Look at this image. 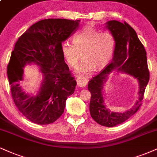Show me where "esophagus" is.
Returning a JSON list of instances; mask_svg holds the SVG:
<instances>
[{
    "mask_svg": "<svg viewBox=\"0 0 157 157\" xmlns=\"http://www.w3.org/2000/svg\"><path fill=\"white\" fill-rule=\"evenodd\" d=\"M88 80L86 78V77L80 76L77 78V85H78V86L82 87V88H84V87L87 85V83H88Z\"/></svg>",
    "mask_w": 157,
    "mask_h": 157,
    "instance_id": "34e87169",
    "label": "esophagus"
}]
</instances>
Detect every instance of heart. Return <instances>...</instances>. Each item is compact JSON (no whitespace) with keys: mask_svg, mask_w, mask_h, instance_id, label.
Segmentation results:
<instances>
[{"mask_svg":"<svg viewBox=\"0 0 157 157\" xmlns=\"http://www.w3.org/2000/svg\"><path fill=\"white\" fill-rule=\"evenodd\" d=\"M73 44L63 41L60 51L64 59L71 67L77 63L82 52V62L75 69L77 73L87 74L101 69L109 63L114 55L116 40L109 32L99 33L95 28L86 27L73 37Z\"/></svg>","mask_w":157,"mask_h":157,"instance_id":"b5f03b06","label":"heart"}]
</instances>
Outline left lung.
I'll return each instance as SVG.
<instances>
[{
    "label": "left lung",
    "instance_id": "left-lung-1",
    "mask_svg": "<svg viewBox=\"0 0 157 157\" xmlns=\"http://www.w3.org/2000/svg\"><path fill=\"white\" fill-rule=\"evenodd\" d=\"M106 28L116 40V49L111 63L89 81L88 90L91 94L90 113L96 122L104 126L113 127L122 124L138 110L149 81L146 52L137 33L129 24L110 20ZM113 71L125 73L137 78L139 82V99L131 109L123 113L111 112L106 108L103 97V84Z\"/></svg>",
    "mask_w": 157,
    "mask_h": 157
}]
</instances>
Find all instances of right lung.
Returning <instances> with one entry per match:
<instances>
[{"label": "right lung", "instance_id": "add662e5", "mask_svg": "<svg viewBox=\"0 0 157 157\" xmlns=\"http://www.w3.org/2000/svg\"><path fill=\"white\" fill-rule=\"evenodd\" d=\"M80 20L45 19L32 25L15 43L7 75L14 102L19 111L34 124H50L63 114L67 97L74 93L76 80L64 61L60 45L77 31ZM40 67L43 75L36 96L25 93L20 86L23 68Z\"/></svg>", "mask_w": 157, "mask_h": 157}]
</instances>
